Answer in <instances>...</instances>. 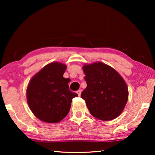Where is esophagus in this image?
Returning a JSON list of instances; mask_svg holds the SVG:
<instances>
[{
	"label": "esophagus",
	"mask_w": 155,
	"mask_h": 155,
	"mask_svg": "<svg viewBox=\"0 0 155 155\" xmlns=\"http://www.w3.org/2000/svg\"><path fill=\"white\" fill-rule=\"evenodd\" d=\"M81 92H82V90H78L77 91V93H78V96H80V94H81Z\"/></svg>",
	"instance_id": "1"
}]
</instances>
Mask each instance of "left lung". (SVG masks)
Instances as JSON below:
<instances>
[{"label":"left lung","instance_id":"1","mask_svg":"<svg viewBox=\"0 0 155 155\" xmlns=\"http://www.w3.org/2000/svg\"><path fill=\"white\" fill-rule=\"evenodd\" d=\"M87 87L81 93L90 114L101 120L121 114L128 97L124 80L114 68L101 62L83 66Z\"/></svg>","mask_w":155,"mask_h":155}]
</instances>
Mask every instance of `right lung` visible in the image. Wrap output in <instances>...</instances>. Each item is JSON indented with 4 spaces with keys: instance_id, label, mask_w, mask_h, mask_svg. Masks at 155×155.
Segmentation results:
<instances>
[{
    "instance_id": "add662e5",
    "label": "right lung",
    "mask_w": 155,
    "mask_h": 155,
    "mask_svg": "<svg viewBox=\"0 0 155 155\" xmlns=\"http://www.w3.org/2000/svg\"><path fill=\"white\" fill-rule=\"evenodd\" d=\"M66 65L51 63L43 68L29 82L27 90L29 107L37 118L46 123H58L71 109L78 94L70 90V80L63 78Z\"/></svg>"
}]
</instances>
